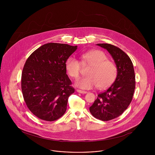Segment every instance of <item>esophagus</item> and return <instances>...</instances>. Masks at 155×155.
<instances>
[{
	"instance_id": "esophagus-1",
	"label": "esophagus",
	"mask_w": 155,
	"mask_h": 155,
	"mask_svg": "<svg viewBox=\"0 0 155 155\" xmlns=\"http://www.w3.org/2000/svg\"><path fill=\"white\" fill-rule=\"evenodd\" d=\"M76 91H77V92H78L79 93H81V94H86V93H87L86 91H82V90H77Z\"/></svg>"
}]
</instances>
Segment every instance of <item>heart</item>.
Listing matches in <instances>:
<instances>
[{
	"mask_svg": "<svg viewBox=\"0 0 155 155\" xmlns=\"http://www.w3.org/2000/svg\"><path fill=\"white\" fill-rule=\"evenodd\" d=\"M81 63L83 65H89L87 77L80 78L75 82V86L83 90H89L97 86L102 90L115 81L117 76L116 64L108 60L106 54L100 50H92L81 54ZM68 74L74 79L80 77L81 64L74 57H70L65 63Z\"/></svg>",
	"mask_w": 155,
	"mask_h": 155,
	"instance_id": "obj_1",
	"label": "heart"
}]
</instances>
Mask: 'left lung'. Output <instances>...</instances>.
<instances>
[{
    "label": "left lung",
    "mask_w": 155,
    "mask_h": 155,
    "mask_svg": "<svg viewBox=\"0 0 155 155\" xmlns=\"http://www.w3.org/2000/svg\"><path fill=\"white\" fill-rule=\"evenodd\" d=\"M113 58L117 68V76L108 90L99 93L90 107L96 118L109 121L118 117L127 109L133 97L136 79L133 64L122 50L108 43H98Z\"/></svg>",
    "instance_id": "1"
}]
</instances>
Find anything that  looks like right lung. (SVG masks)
I'll return each mask as SVG.
<instances>
[{
    "mask_svg": "<svg viewBox=\"0 0 155 155\" xmlns=\"http://www.w3.org/2000/svg\"><path fill=\"white\" fill-rule=\"evenodd\" d=\"M77 46L48 43L28 58L21 75L25 103L37 118L53 121L65 112L69 97L74 93L66 74L65 62Z\"/></svg>",
    "mask_w": 155,
    "mask_h": 155,
    "instance_id": "add662e5",
    "label": "right lung"
}]
</instances>
